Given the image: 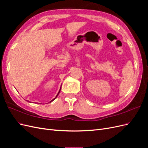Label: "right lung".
<instances>
[{"label":"right lung","instance_id":"1","mask_svg":"<svg viewBox=\"0 0 148 148\" xmlns=\"http://www.w3.org/2000/svg\"><path fill=\"white\" fill-rule=\"evenodd\" d=\"M60 89H61V87H60V90H59V92H58V93H57V96H56V97H55V98H53V99H52V100H51V101H50V102H52V101H54V100H55V99H56V98H57V96H58V95H59V93H60ZM28 102H29V101H28Z\"/></svg>","mask_w":148,"mask_h":148}]
</instances>
